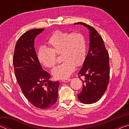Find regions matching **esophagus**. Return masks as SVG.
I'll use <instances>...</instances> for the list:
<instances>
[{
  "label": "esophagus",
  "instance_id": "34e87169",
  "mask_svg": "<svg viewBox=\"0 0 129 129\" xmlns=\"http://www.w3.org/2000/svg\"><path fill=\"white\" fill-rule=\"evenodd\" d=\"M71 80V78H67V79H64V80H62L61 81L63 82H69Z\"/></svg>",
  "mask_w": 129,
  "mask_h": 129
}]
</instances>
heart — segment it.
<instances>
[{
  "label": "heart",
  "instance_id": "heart-1",
  "mask_svg": "<svg viewBox=\"0 0 129 129\" xmlns=\"http://www.w3.org/2000/svg\"><path fill=\"white\" fill-rule=\"evenodd\" d=\"M48 49L41 47L39 49V62L47 68H53L56 63V54H61L63 62L52 72L56 79L69 77L75 71L76 66L81 65L86 57V43L85 36L80 32L56 30L47 42Z\"/></svg>",
  "mask_w": 129,
  "mask_h": 129
}]
</instances>
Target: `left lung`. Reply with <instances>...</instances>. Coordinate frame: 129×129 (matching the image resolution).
I'll return each instance as SVG.
<instances>
[{
	"label": "left lung",
	"instance_id": "1",
	"mask_svg": "<svg viewBox=\"0 0 129 129\" xmlns=\"http://www.w3.org/2000/svg\"><path fill=\"white\" fill-rule=\"evenodd\" d=\"M75 24L83 25L89 30L88 53L78 73V77L83 78L82 89L77 97L82 103L91 104L99 101L107 89L110 74L109 53L94 28L82 22Z\"/></svg>",
	"mask_w": 129,
	"mask_h": 129
}]
</instances>
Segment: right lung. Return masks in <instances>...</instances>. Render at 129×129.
Masks as SVG:
<instances>
[{
  "label": "right lung",
  "mask_w": 129,
  "mask_h": 129,
  "mask_svg": "<svg viewBox=\"0 0 129 129\" xmlns=\"http://www.w3.org/2000/svg\"><path fill=\"white\" fill-rule=\"evenodd\" d=\"M44 30L33 29L22 35L16 43L13 58L15 77L24 95L41 109L56 103L60 85L58 81L49 80L51 76L42 68L36 55L35 39Z\"/></svg>",
  "instance_id": "obj_1"
}]
</instances>
